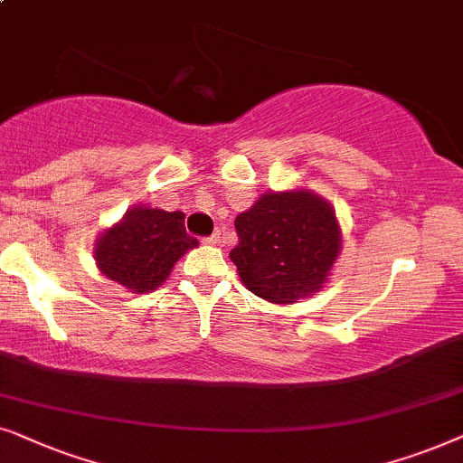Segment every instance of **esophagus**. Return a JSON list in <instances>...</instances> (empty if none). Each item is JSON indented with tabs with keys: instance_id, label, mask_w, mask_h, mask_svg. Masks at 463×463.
Instances as JSON below:
<instances>
[{
	"instance_id": "34e87169",
	"label": "esophagus",
	"mask_w": 463,
	"mask_h": 463,
	"mask_svg": "<svg viewBox=\"0 0 463 463\" xmlns=\"http://www.w3.org/2000/svg\"><path fill=\"white\" fill-rule=\"evenodd\" d=\"M222 235H224V232H222V231H220V228H218V231H215L212 237H207V239H205V241H207L209 245H220V243H222V239H224V237H222Z\"/></svg>"
}]
</instances>
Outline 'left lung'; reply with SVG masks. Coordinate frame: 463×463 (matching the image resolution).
Segmentation results:
<instances>
[{
	"instance_id": "8db88e82",
	"label": "left lung",
	"mask_w": 463,
	"mask_h": 463,
	"mask_svg": "<svg viewBox=\"0 0 463 463\" xmlns=\"http://www.w3.org/2000/svg\"><path fill=\"white\" fill-rule=\"evenodd\" d=\"M231 251L243 286L273 305L311 298L330 279L341 254L335 207L307 188L270 190L235 218Z\"/></svg>"
}]
</instances>
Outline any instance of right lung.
Wrapping results in <instances>:
<instances>
[{"label":"right lung","instance_id":"right-lung-1","mask_svg":"<svg viewBox=\"0 0 463 463\" xmlns=\"http://www.w3.org/2000/svg\"><path fill=\"white\" fill-rule=\"evenodd\" d=\"M199 241L186 232L182 212L137 205L106 228L92 248L97 269L133 294L167 281L175 262Z\"/></svg>","mask_w":463,"mask_h":463}]
</instances>
